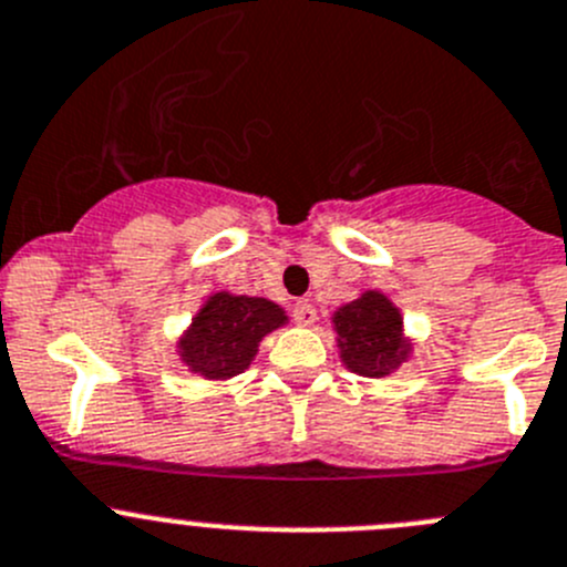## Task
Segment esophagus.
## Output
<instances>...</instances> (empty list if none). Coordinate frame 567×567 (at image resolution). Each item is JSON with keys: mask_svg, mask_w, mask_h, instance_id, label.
Returning a JSON list of instances; mask_svg holds the SVG:
<instances>
[{"mask_svg": "<svg viewBox=\"0 0 567 567\" xmlns=\"http://www.w3.org/2000/svg\"><path fill=\"white\" fill-rule=\"evenodd\" d=\"M293 321L299 327H310L316 321V308L310 301H296L293 305Z\"/></svg>", "mask_w": 567, "mask_h": 567, "instance_id": "34e87169", "label": "esophagus"}]
</instances>
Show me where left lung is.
Returning a JSON list of instances; mask_svg holds the SVG:
<instances>
[{"label":"left lung","instance_id":"left-lung-1","mask_svg":"<svg viewBox=\"0 0 567 567\" xmlns=\"http://www.w3.org/2000/svg\"><path fill=\"white\" fill-rule=\"evenodd\" d=\"M341 361L363 378H385L411 355L403 336V316L380 290H367L332 313Z\"/></svg>","mask_w":567,"mask_h":567}]
</instances>
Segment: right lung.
I'll list each match as a JSON object with an SVG mask.
<instances>
[{
    "instance_id": "obj_1",
    "label": "right lung",
    "mask_w": 567,
    "mask_h": 567,
    "mask_svg": "<svg viewBox=\"0 0 567 567\" xmlns=\"http://www.w3.org/2000/svg\"><path fill=\"white\" fill-rule=\"evenodd\" d=\"M282 324L288 316L277 301L220 290L195 313L178 341V358L204 380L237 378L251 367L259 341Z\"/></svg>"
}]
</instances>
